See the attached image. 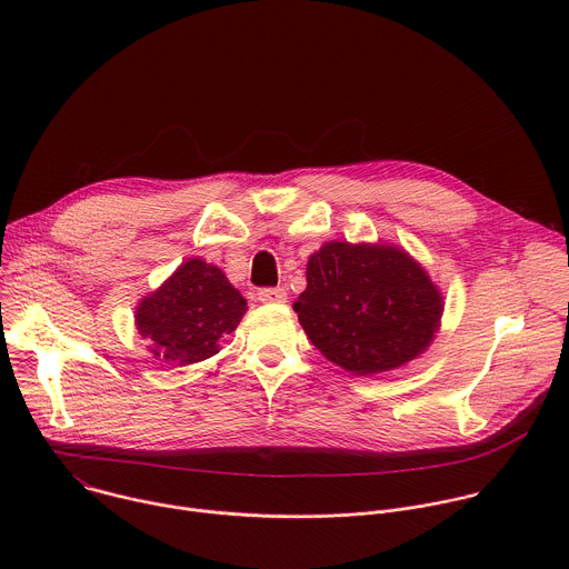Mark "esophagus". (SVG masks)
Listing matches in <instances>:
<instances>
[{
  "label": "esophagus",
  "mask_w": 569,
  "mask_h": 569,
  "mask_svg": "<svg viewBox=\"0 0 569 569\" xmlns=\"http://www.w3.org/2000/svg\"><path fill=\"white\" fill-rule=\"evenodd\" d=\"M288 299V292L283 288H261L259 301L263 303H283Z\"/></svg>",
  "instance_id": "34e87169"
}]
</instances>
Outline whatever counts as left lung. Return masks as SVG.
Segmentation results:
<instances>
[{"instance_id": "left-lung-1", "label": "left lung", "mask_w": 569, "mask_h": 569, "mask_svg": "<svg viewBox=\"0 0 569 569\" xmlns=\"http://www.w3.org/2000/svg\"><path fill=\"white\" fill-rule=\"evenodd\" d=\"M295 312L308 340L333 365L371 376L421 356L443 312L428 272L393 246L331 240L308 259Z\"/></svg>"}]
</instances>
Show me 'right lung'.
Segmentation results:
<instances>
[{"instance_id":"right-lung-1","label":"right lung","mask_w":569,"mask_h":569,"mask_svg":"<svg viewBox=\"0 0 569 569\" xmlns=\"http://www.w3.org/2000/svg\"><path fill=\"white\" fill-rule=\"evenodd\" d=\"M248 301L220 268L189 259L134 312L137 331L150 353L173 365H193L218 353L220 338L236 331Z\"/></svg>"}]
</instances>
